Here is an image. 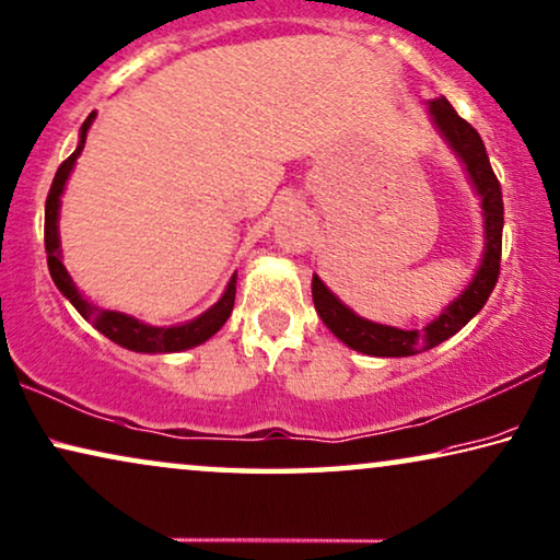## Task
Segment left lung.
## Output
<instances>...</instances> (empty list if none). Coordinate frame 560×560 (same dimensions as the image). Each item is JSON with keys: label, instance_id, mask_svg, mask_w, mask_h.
<instances>
[{"label": "left lung", "instance_id": "left-lung-1", "mask_svg": "<svg viewBox=\"0 0 560 560\" xmlns=\"http://www.w3.org/2000/svg\"><path fill=\"white\" fill-rule=\"evenodd\" d=\"M429 113H432L436 128H440L444 139L450 141L457 156L465 161L469 179H472L477 194L482 197V212H485V255L480 270L465 288L455 303L447 305L440 318L429 323L424 330H401L392 326H381V323L363 320L355 315L351 307H346L340 300L323 285L318 275H313V303L315 311L323 318V323L330 328V334L338 336L348 348L361 351L366 355H381V359H399V355H415L429 348L440 346L442 340L455 336L459 328H465L482 305L488 303L495 282L500 278V255H502V191L495 172H492L488 151L480 133L467 124L465 118L457 116L447 98L429 103Z\"/></svg>", "mask_w": 560, "mask_h": 560}]
</instances>
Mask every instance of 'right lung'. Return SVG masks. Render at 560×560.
<instances>
[{"label": "right lung", "mask_w": 560, "mask_h": 560, "mask_svg": "<svg viewBox=\"0 0 560 560\" xmlns=\"http://www.w3.org/2000/svg\"><path fill=\"white\" fill-rule=\"evenodd\" d=\"M93 120H95V113H91V116L85 118L83 128H80L78 149L60 164L58 174H55L52 179L50 194H47V201H45V253H47V267H50L55 285H58L60 293L75 305V311L83 315L88 323H93V328H98L105 338H110L113 343L128 348V351L174 353V351H186V348L205 343V340L212 338L217 330L224 326L226 318H230L234 307V293H237V275H232L230 285H226L220 303H214L207 313H201L199 318L184 323V326L156 328V326H149V323L131 318V315H124L118 311H103V307H95L88 303V300L78 293V288L72 285V278L68 275V270H65V265L60 262V237H58L60 194L72 172V164H75L80 151H83L88 128H91Z\"/></svg>", "instance_id": "obj_1"}]
</instances>
